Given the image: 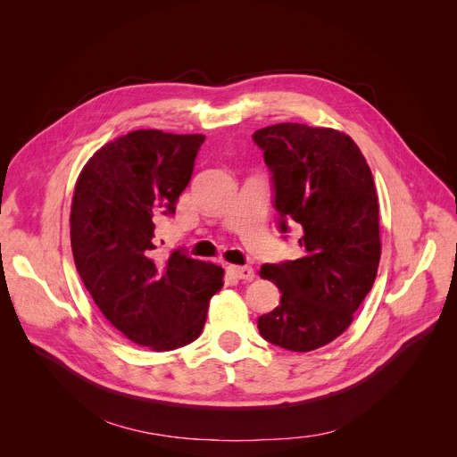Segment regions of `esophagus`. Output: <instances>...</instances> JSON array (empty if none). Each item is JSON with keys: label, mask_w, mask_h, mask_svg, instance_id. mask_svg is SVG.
Returning a JSON list of instances; mask_svg holds the SVG:
<instances>
[{"label": "esophagus", "mask_w": 457, "mask_h": 457, "mask_svg": "<svg viewBox=\"0 0 457 457\" xmlns=\"http://www.w3.org/2000/svg\"><path fill=\"white\" fill-rule=\"evenodd\" d=\"M228 273L231 278L235 279H240V281H252L255 278V271L252 266H237V264H229L228 268Z\"/></svg>", "instance_id": "esophagus-1"}]
</instances>
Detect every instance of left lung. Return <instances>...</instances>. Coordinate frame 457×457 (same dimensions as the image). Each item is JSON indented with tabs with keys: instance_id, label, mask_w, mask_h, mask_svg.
Instances as JSON below:
<instances>
[{
	"instance_id": "8db88e82",
	"label": "left lung",
	"mask_w": 457,
	"mask_h": 457,
	"mask_svg": "<svg viewBox=\"0 0 457 457\" xmlns=\"http://www.w3.org/2000/svg\"><path fill=\"white\" fill-rule=\"evenodd\" d=\"M271 174L278 228L301 226L305 255L262 264L279 307L259 318L261 337L288 351L327 345L351 325L380 261L378 196L370 165L344 132L281 123L253 134Z\"/></svg>"
}]
</instances>
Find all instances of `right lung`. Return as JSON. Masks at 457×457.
I'll use <instances>...</instances> for the list:
<instances>
[{"mask_svg":"<svg viewBox=\"0 0 457 457\" xmlns=\"http://www.w3.org/2000/svg\"><path fill=\"white\" fill-rule=\"evenodd\" d=\"M205 136L134 130L82 169L71 204L79 276L104 318L137 345L172 351L195 342L224 270L174 250L156 253V224L172 217Z\"/></svg>","mask_w":457,"mask_h":457,"instance_id":"right-lung-1","label":"right lung"}]
</instances>
